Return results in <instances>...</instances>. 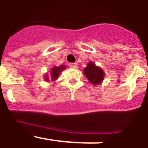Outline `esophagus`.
Wrapping results in <instances>:
<instances>
[{"instance_id":"obj_1","label":"esophagus","mask_w":148,"mask_h":148,"mask_svg":"<svg viewBox=\"0 0 148 148\" xmlns=\"http://www.w3.org/2000/svg\"><path fill=\"white\" fill-rule=\"evenodd\" d=\"M69 66L70 68H73V69H76L78 67V65L76 64H75V63H70V64H69Z\"/></svg>"}]
</instances>
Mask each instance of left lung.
I'll list each match as a JSON object with an SVG mask.
<instances>
[{
  "label": "left lung",
  "mask_w": 148,
  "mask_h": 148,
  "mask_svg": "<svg viewBox=\"0 0 148 148\" xmlns=\"http://www.w3.org/2000/svg\"><path fill=\"white\" fill-rule=\"evenodd\" d=\"M84 73L93 85L99 84L103 81L104 76L103 70L95 66L92 62L88 63L87 67L84 70Z\"/></svg>",
  "instance_id": "1"
}]
</instances>
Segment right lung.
I'll return each instance as SVG.
<instances>
[{
    "label": "right lung",
    "instance_id": "1",
    "mask_svg": "<svg viewBox=\"0 0 148 148\" xmlns=\"http://www.w3.org/2000/svg\"><path fill=\"white\" fill-rule=\"evenodd\" d=\"M65 69V66L64 65H61V66H54V67L51 70V74H50V76H51V79L53 81L56 80L57 78H58V75H59L60 73H61L62 70H64ZM45 80L47 81H49V77H48L47 75H45Z\"/></svg>",
    "mask_w": 148,
    "mask_h": 148
}]
</instances>
